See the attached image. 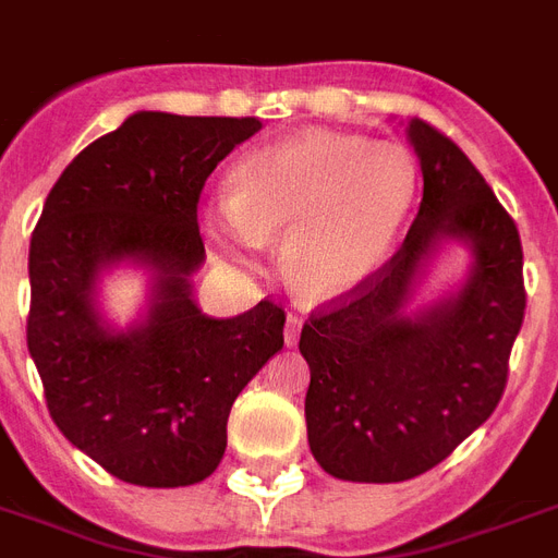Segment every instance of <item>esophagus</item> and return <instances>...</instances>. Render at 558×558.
<instances>
[{"label": "esophagus", "mask_w": 558, "mask_h": 558, "mask_svg": "<svg viewBox=\"0 0 558 558\" xmlns=\"http://www.w3.org/2000/svg\"><path fill=\"white\" fill-rule=\"evenodd\" d=\"M298 336H301V318H298V315H289L287 332H283V341H287L289 348H292V344H298Z\"/></svg>", "instance_id": "obj_1"}]
</instances>
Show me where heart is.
<instances>
[{
	"label": "heart",
	"mask_w": 558,
	"mask_h": 558,
	"mask_svg": "<svg viewBox=\"0 0 558 558\" xmlns=\"http://www.w3.org/2000/svg\"><path fill=\"white\" fill-rule=\"evenodd\" d=\"M414 196L408 147L313 130L248 153L234 170V196L205 210V228L236 252L287 234L292 289L306 301H332L376 275Z\"/></svg>",
	"instance_id": "1"
}]
</instances>
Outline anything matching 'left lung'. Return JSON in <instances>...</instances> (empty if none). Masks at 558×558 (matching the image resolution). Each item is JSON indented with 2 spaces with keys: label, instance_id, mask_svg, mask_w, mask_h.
Returning <instances> with one entry per match:
<instances>
[{
  "label": "left lung",
  "instance_id": "8db88e82",
  "mask_svg": "<svg viewBox=\"0 0 558 558\" xmlns=\"http://www.w3.org/2000/svg\"><path fill=\"white\" fill-rule=\"evenodd\" d=\"M408 135L423 168L414 226L371 280L315 306L298 344L310 449L324 472L359 484L423 475L486 423L527 310L519 228L493 187L428 121L411 118ZM446 235L476 257L468 287L405 316L418 263Z\"/></svg>",
  "mask_w": 558,
  "mask_h": 558
}]
</instances>
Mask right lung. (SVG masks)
Listing matches in <instances>:
<instances>
[{"label":"right lung","instance_id":"1","mask_svg":"<svg viewBox=\"0 0 558 558\" xmlns=\"http://www.w3.org/2000/svg\"><path fill=\"white\" fill-rule=\"evenodd\" d=\"M260 118L135 112L60 173L31 234L28 353L57 428L109 475L191 486L219 466L236 393L283 348V306L263 298L208 318L191 298L205 257L196 205ZM157 271L142 328L116 333L90 304L97 271Z\"/></svg>","mask_w":558,"mask_h":558}]
</instances>
